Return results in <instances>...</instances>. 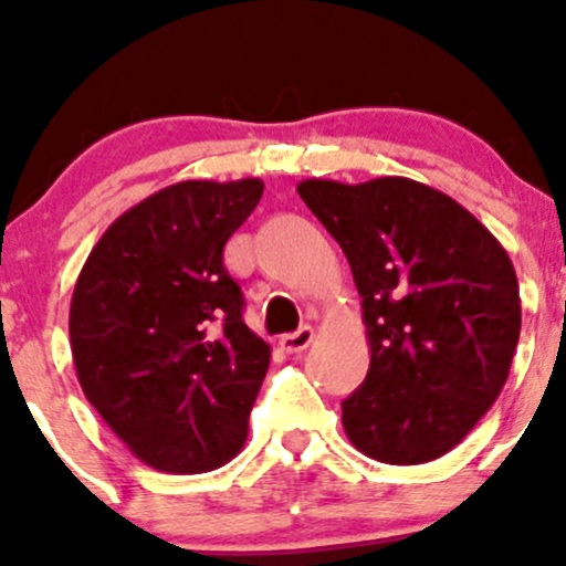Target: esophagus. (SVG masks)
<instances>
[{
  "label": "esophagus",
  "instance_id": "1",
  "mask_svg": "<svg viewBox=\"0 0 566 566\" xmlns=\"http://www.w3.org/2000/svg\"><path fill=\"white\" fill-rule=\"evenodd\" d=\"M314 340V329L311 327H301V329H295V333H287V335H282V348L287 350V354H301L303 348H308V343Z\"/></svg>",
  "mask_w": 566,
  "mask_h": 566
}]
</instances>
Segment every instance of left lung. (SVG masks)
I'll use <instances>...</instances> for the list:
<instances>
[{"instance_id":"obj_1","label":"left lung","mask_w":566,"mask_h":566,"mask_svg":"<svg viewBox=\"0 0 566 566\" xmlns=\"http://www.w3.org/2000/svg\"><path fill=\"white\" fill-rule=\"evenodd\" d=\"M346 252L367 324V378L343 401L350 444L388 465L447 454L503 391L522 333L509 252L437 188L409 178L301 180Z\"/></svg>"}]
</instances>
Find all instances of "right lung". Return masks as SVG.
Instances as JSON below:
<instances>
[{"instance_id": "obj_1", "label": "right lung", "mask_w": 566, "mask_h": 566, "mask_svg": "<svg viewBox=\"0 0 566 566\" xmlns=\"http://www.w3.org/2000/svg\"><path fill=\"white\" fill-rule=\"evenodd\" d=\"M261 178L180 180L103 231L74 284L71 356L87 401L135 458L207 473L237 458L271 348L223 263Z\"/></svg>"}]
</instances>
